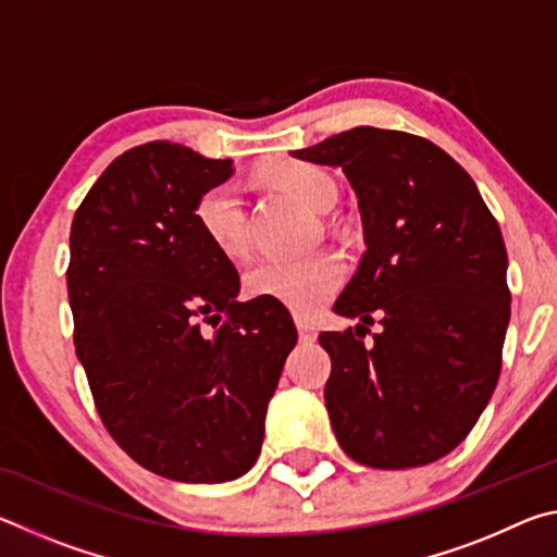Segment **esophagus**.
Here are the masks:
<instances>
[{"mask_svg":"<svg viewBox=\"0 0 557 557\" xmlns=\"http://www.w3.org/2000/svg\"><path fill=\"white\" fill-rule=\"evenodd\" d=\"M295 324H297V332H299V342H314L317 329L312 324L305 322V319H295Z\"/></svg>","mask_w":557,"mask_h":557,"instance_id":"esophagus-1","label":"esophagus"}]
</instances>
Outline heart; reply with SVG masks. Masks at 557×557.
<instances>
[{"label":"heart","mask_w":557,"mask_h":557,"mask_svg":"<svg viewBox=\"0 0 557 557\" xmlns=\"http://www.w3.org/2000/svg\"><path fill=\"white\" fill-rule=\"evenodd\" d=\"M268 182L312 211H326L338 196L336 176L329 169L282 159L265 169ZM196 228L203 240L225 258L248 252L243 191L235 182H221L196 199ZM346 282V262L334 252H314L299 260H262L245 272V295L287 307L289 312L309 317L322 309Z\"/></svg>","instance_id":"b5f03b06"}]
</instances>
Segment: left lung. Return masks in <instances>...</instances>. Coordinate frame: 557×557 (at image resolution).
Masks as SVG:
<instances>
[{
    "mask_svg": "<svg viewBox=\"0 0 557 557\" xmlns=\"http://www.w3.org/2000/svg\"><path fill=\"white\" fill-rule=\"evenodd\" d=\"M342 166L358 196L366 252L322 332L324 400L338 445L373 469L449 455L492 400L511 317L506 245L471 176L410 132L354 127L292 152ZM379 315L384 332L363 345Z\"/></svg>",
    "mask_w": 557,
    "mask_h": 557,
    "instance_id": "obj_1",
    "label": "left lung"
}]
</instances>
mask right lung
I'll use <instances>...</instances> for the list:
<instances>
[{
  "label": "right lung",
  "mask_w": 557,
  "mask_h": 557,
  "mask_svg": "<svg viewBox=\"0 0 557 557\" xmlns=\"http://www.w3.org/2000/svg\"><path fill=\"white\" fill-rule=\"evenodd\" d=\"M231 159L147 143L120 154L71 225L73 344L112 440L159 476L219 484L260 455L297 344L287 309L238 301L240 277L196 228Z\"/></svg>",
  "instance_id": "1"
}]
</instances>
